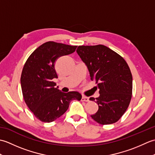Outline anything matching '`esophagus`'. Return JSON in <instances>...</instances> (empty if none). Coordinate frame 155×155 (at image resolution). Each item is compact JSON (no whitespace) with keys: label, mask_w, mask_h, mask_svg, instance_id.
I'll list each match as a JSON object with an SVG mask.
<instances>
[{"label":"esophagus","mask_w":155,"mask_h":155,"mask_svg":"<svg viewBox=\"0 0 155 155\" xmlns=\"http://www.w3.org/2000/svg\"><path fill=\"white\" fill-rule=\"evenodd\" d=\"M81 101H85V102H88V101H89V98L87 97L83 96V97H82Z\"/></svg>","instance_id":"1"}]
</instances>
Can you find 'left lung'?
<instances>
[{
    "mask_svg": "<svg viewBox=\"0 0 155 155\" xmlns=\"http://www.w3.org/2000/svg\"><path fill=\"white\" fill-rule=\"evenodd\" d=\"M77 54L97 81L99 97L90 98L98 104L91 117L101 124L116 123L127 110L132 97L133 77L123 57L104 45L79 46Z\"/></svg>",
    "mask_w": 155,
    "mask_h": 155,
    "instance_id": "8db88e82",
    "label": "left lung"
}]
</instances>
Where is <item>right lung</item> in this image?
<instances>
[{
	"label": "right lung",
	"instance_id": "obj_1",
	"mask_svg": "<svg viewBox=\"0 0 155 155\" xmlns=\"http://www.w3.org/2000/svg\"><path fill=\"white\" fill-rule=\"evenodd\" d=\"M77 47L47 42L32 52L23 67L21 78L23 97L29 109L42 122L55 120L67 110L72 100H81L78 92L63 93L52 81L58 78L54 68L56 60L74 52Z\"/></svg>",
	"mask_w": 155,
	"mask_h": 155
}]
</instances>
